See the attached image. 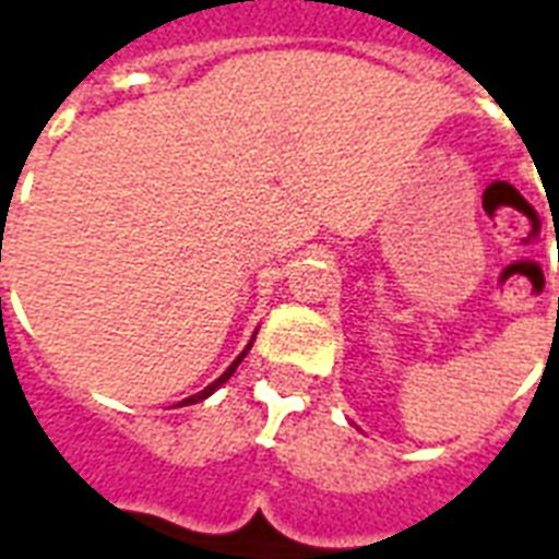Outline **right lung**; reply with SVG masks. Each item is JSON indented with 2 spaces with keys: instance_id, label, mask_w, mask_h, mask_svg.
Listing matches in <instances>:
<instances>
[{
  "instance_id": "obj_1",
  "label": "right lung",
  "mask_w": 559,
  "mask_h": 559,
  "mask_svg": "<svg viewBox=\"0 0 559 559\" xmlns=\"http://www.w3.org/2000/svg\"><path fill=\"white\" fill-rule=\"evenodd\" d=\"M249 348H252V342H249V345H246V350H243V354H240V357H237L235 362H231V366L226 368V371L219 373L217 380L211 382V385H205V389H202L200 394H191V397H186V400H182V403H179V406H191V403H200V400H205V397H209V394H214V391H217L219 385H223V382H226L228 377H231V373L237 371V366H240V362H243V357H246V354H249Z\"/></svg>"
}]
</instances>
